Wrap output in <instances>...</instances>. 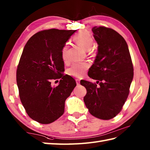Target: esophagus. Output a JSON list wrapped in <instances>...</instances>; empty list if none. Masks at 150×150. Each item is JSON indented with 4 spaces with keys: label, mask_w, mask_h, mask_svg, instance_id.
I'll use <instances>...</instances> for the list:
<instances>
[{
    "label": "esophagus",
    "mask_w": 150,
    "mask_h": 150,
    "mask_svg": "<svg viewBox=\"0 0 150 150\" xmlns=\"http://www.w3.org/2000/svg\"><path fill=\"white\" fill-rule=\"evenodd\" d=\"M76 82H77V84H80V79H76Z\"/></svg>",
    "instance_id": "obj_1"
}]
</instances>
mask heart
<instances>
[{"label": "heart", "mask_w": 150, "mask_h": 150, "mask_svg": "<svg viewBox=\"0 0 150 150\" xmlns=\"http://www.w3.org/2000/svg\"><path fill=\"white\" fill-rule=\"evenodd\" d=\"M73 39L79 45L87 51L91 50L94 43L93 37L88 31L82 30L75 35ZM61 57L64 62L69 61V56L68 52V46H64L61 50ZM89 68V64L86 62H75L68 69V73L72 77L81 78L83 77L84 73Z\"/></svg>", "instance_id": "obj_1"}]
</instances>
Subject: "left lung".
Segmentation results:
<instances>
[{"mask_svg": "<svg viewBox=\"0 0 150 150\" xmlns=\"http://www.w3.org/2000/svg\"><path fill=\"white\" fill-rule=\"evenodd\" d=\"M92 31L98 46L88 76L98 81L99 86L81 81L87 90L84 102L92 115L109 120L120 112L128 97L133 64L128 44L119 33L104 26H95Z\"/></svg>", "mask_w": 150, "mask_h": 150, "instance_id": "1", "label": "left lung"}]
</instances>
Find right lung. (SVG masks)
I'll return each mask as SVG.
<instances>
[{
  "instance_id": "1",
  "label": "right lung",
  "mask_w": 150,
  "mask_h": 150,
  "mask_svg": "<svg viewBox=\"0 0 150 150\" xmlns=\"http://www.w3.org/2000/svg\"><path fill=\"white\" fill-rule=\"evenodd\" d=\"M76 30L40 31L28 40L19 60L17 83L21 103L28 115L50 124L64 112L65 100L76 86L74 79L63 74L61 50ZM60 78L53 87L51 81Z\"/></svg>"
}]
</instances>
